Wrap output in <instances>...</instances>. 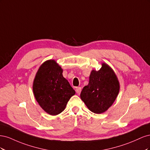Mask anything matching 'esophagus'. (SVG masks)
Returning a JSON list of instances; mask_svg holds the SVG:
<instances>
[{
    "label": "esophagus",
    "mask_w": 150,
    "mask_h": 150,
    "mask_svg": "<svg viewBox=\"0 0 150 150\" xmlns=\"http://www.w3.org/2000/svg\"><path fill=\"white\" fill-rule=\"evenodd\" d=\"M81 88L78 87L76 89V92L78 94H79L81 93Z\"/></svg>",
    "instance_id": "obj_1"
}]
</instances>
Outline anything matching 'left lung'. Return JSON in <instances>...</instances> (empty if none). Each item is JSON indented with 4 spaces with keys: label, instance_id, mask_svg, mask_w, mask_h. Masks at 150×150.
<instances>
[{
    "label": "left lung",
    "instance_id": "obj_1",
    "mask_svg": "<svg viewBox=\"0 0 150 150\" xmlns=\"http://www.w3.org/2000/svg\"><path fill=\"white\" fill-rule=\"evenodd\" d=\"M99 71L92 70L89 83L84 86L80 97L89 110L101 114L110 108L120 92V82L112 68L103 62Z\"/></svg>",
    "mask_w": 150,
    "mask_h": 150
}]
</instances>
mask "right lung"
Returning a JSON list of instances; mask_svg holds the SVG:
<instances>
[{"instance_id":"1","label":"right lung","mask_w":150,"mask_h":150,"mask_svg":"<svg viewBox=\"0 0 150 150\" xmlns=\"http://www.w3.org/2000/svg\"><path fill=\"white\" fill-rule=\"evenodd\" d=\"M63 69L54 59L40 65L33 81V90L36 101L42 110L52 116L64 110L75 91L62 75Z\"/></svg>"}]
</instances>
